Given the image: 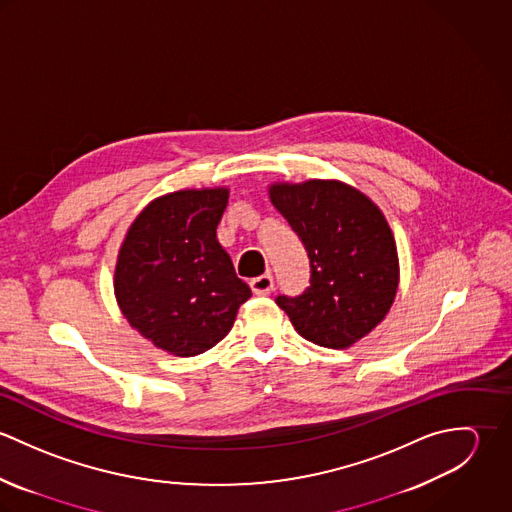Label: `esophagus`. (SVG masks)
<instances>
[{"mask_svg":"<svg viewBox=\"0 0 512 512\" xmlns=\"http://www.w3.org/2000/svg\"><path fill=\"white\" fill-rule=\"evenodd\" d=\"M250 288H252V292L256 293V295H268V293H272V290H274V278L270 274L254 278L250 282Z\"/></svg>","mask_w":512,"mask_h":512,"instance_id":"1","label":"esophagus"}]
</instances>
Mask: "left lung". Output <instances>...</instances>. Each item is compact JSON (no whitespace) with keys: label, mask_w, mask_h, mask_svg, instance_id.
I'll return each mask as SVG.
<instances>
[{"label":"left lung","mask_w":512,"mask_h":512,"mask_svg":"<svg viewBox=\"0 0 512 512\" xmlns=\"http://www.w3.org/2000/svg\"><path fill=\"white\" fill-rule=\"evenodd\" d=\"M272 205L301 238L311 278L297 297L280 295L295 331L327 349H347L390 311L400 282L396 240L382 211L337 179L272 183Z\"/></svg>","instance_id":"1"}]
</instances>
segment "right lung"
Segmentation results:
<instances>
[{
	"label": "right lung",
	"instance_id": "1",
	"mask_svg": "<svg viewBox=\"0 0 512 512\" xmlns=\"http://www.w3.org/2000/svg\"><path fill=\"white\" fill-rule=\"evenodd\" d=\"M228 187L181 189L153 199L120 246L114 295L153 347L195 357L213 349L252 295L217 240Z\"/></svg>",
	"mask_w": 512,
	"mask_h": 512
}]
</instances>
